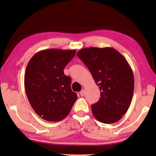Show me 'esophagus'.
<instances>
[{
    "instance_id": "esophagus-1",
    "label": "esophagus",
    "mask_w": 156,
    "mask_h": 156,
    "mask_svg": "<svg viewBox=\"0 0 156 156\" xmlns=\"http://www.w3.org/2000/svg\"><path fill=\"white\" fill-rule=\"evenodd\" d=\"M84 94H85V90H84V89H83V90H82V91L80 92V94L81 96H84Z\"/></svg>"
}]
</instances>
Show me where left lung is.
<instances>
[{
    "mask_svg": "<svg viewBox=\"0 0 156 156\" xmlns=\"http://www.w3.org/2000/svg\"><path fill=\"white\" fill-rule=\"evenodd\" d=\"M77 56L100 88V99L91 105L94 116L102 123L117 122L127 112L133 94V73L127 60L112 47L83 48Z\"/></svg>",
    "mask_w": 156,
    "mask_h": 156,
    "instance_id": "obj_1",
    "label": "left lung"
}]
</instances>
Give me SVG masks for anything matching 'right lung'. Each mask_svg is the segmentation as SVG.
<instances>
[{
  "instance_id": "obj_1",
  "label": "right lung",
  "mask_w": 156,
  "mask_h": 156,
  "mask_svg": "<svg viewBox=\"0 0 156 156\" xmlns=\"http://www.w3.org/2000/svg\"><path fill=\"white\" fill-rule=\"evenodd\" d=\"M76 51L44 49L34 54L28 62L25 73L26 94L34 112L47 121L64 119L77 99L71 89L72 79L63 71Z\"/></svg>"
}]
</instances>
